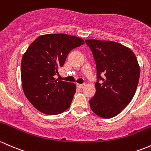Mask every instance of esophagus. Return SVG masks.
I'll list each match as a JSON object with an SVG mask.
<instances>
[{"instance_id": "34e87169", "label": "esophagus", "mask_w": 151, "mask_h": 151, "mask_svg": "<svg viewBox=\"0 0 151 151\" xmlns=\"http://www.w3.org/2000/svg\"><path fill=\"white\" fill-rule=\"evenodd\" d=\"M84 86H85V83H82V84H80V83H77V86L78 87V88H82Z\"/></svg>"}]
</instances>
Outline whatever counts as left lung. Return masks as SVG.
Listing matches in <instances>:
<instances>
[{"instance_id":"left-lung-1","label":"left lung","mask_w":151,"mask_h":151,"mask_svg":"<svg viewBox=\"0 0 151 151\" xmlns=\"http://www.w3.org/2000/svg\"><path fill=\"white\" fill-rule=\"evenodd\" d=\"M96 62L95 95L90 107L99 117L117 116L131 102L137 87L139 67L131 49L110 41L86 40Z\"/></svg>"}]
</instances>
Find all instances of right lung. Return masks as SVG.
<instances>
[{
	"label": "right lung",
	"mask_w": 151,
	"mask_h": 151,
	"mask_svg": "<svg viewBox=\"0 0 151 151\" xmlns=\"http://www.w3.org/2000/svg\"><path fill=\"white\" fill-rule=\"evenodd\" d=\"M84 44L82 38L66 34L37 38L23 55L21 78L24 94L41 113L57 115L70 106L76 91L74 83L56 80L72 49Z\"/></svg>",
	"instance_id": "obj_1"
}]
</instances>
